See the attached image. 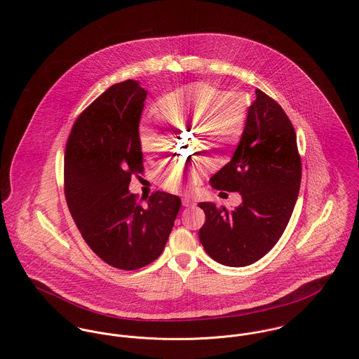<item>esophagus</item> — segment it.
<instances>
[{
    "instance_id": "esophagus-1",
    "label": "esophagus",
    "mask_w": 359,
    "mask_h": 359,
    "mask_svg": "<svg viewBox=\"0 0 359 359\" xmlns=\"http://www.w3.org/2000/svg\"><path fill=\"white\" fill-rule=\"evenodd\" d=\"M182 205H185V207H191V205H195V201L191 199L189 196H184L182 198Z\"/></svg>"
}]
</instances>
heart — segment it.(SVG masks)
Wrapping results in <instances>:
<instances>
[{
  "mask_svg": "<svg viewBox=\"0 0 359 359\" xmlns=\"http://www.w3.org/2000/svg\"><path fill=\"white\" fill-rule=\"evenodd\" d=\"M158 110L167 120L178 124H195L205 137L198 138L199 149L215 151L218 160L229 158L236 151L245 127V103L235 94L196 83L165 95L158 102ZM160 123L152 113L140 123V142L142 152L152 158L157 154L156 141ZM205 172V163H171L158 172V181L168 191L178 189L184 181L195 184Z\"/></svg>",
  "mask_w": 359,
  "mask_h": 359,
  "instance_id": "b5f03b06",
  "label": "heart"
}]
</instances>
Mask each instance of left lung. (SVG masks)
<instances>
[{"label": "left lung", "instance_id": "1", "mask_svg": "<svg viewBox=\"0 0 359 359\" xmlns=\"http://www.w3.org/2000/svg\"><path fill=\"white\" fill-rule=\"evenodd\" d=\"M214 189L239 192L242 205L203 202L199 239L205 253L228 266H246L280 239L302 184V157L294 127L282 106L261 90L249 107L242 140L232 160L210 180Z\"/></svg>", "mask_w": 359, "mask_h": 359}]
</instances>
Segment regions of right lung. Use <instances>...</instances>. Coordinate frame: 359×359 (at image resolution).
<instances>
[{
    "label": "right lung",
    "mask_w": 359,
    "mask_h": 359,
    "mask_svg": "<svg viewBox=\"0 0 359 359\" xmlns=\"http://www.w3.org/2000/svg\"><path fill=\"white\" fill-rule=\"evenodd\" d=\"M147 91L134 80L109 87L76 118L65 151L63 189L90 249L114 268L133 271L164 250L181 207L156 191L144 205L130 194L144 172L138 126Z\"/></svg>",
    "instance_id": "obj_1"
}]
</instances>
